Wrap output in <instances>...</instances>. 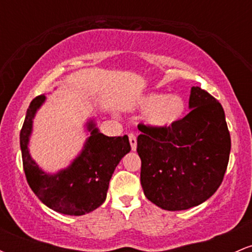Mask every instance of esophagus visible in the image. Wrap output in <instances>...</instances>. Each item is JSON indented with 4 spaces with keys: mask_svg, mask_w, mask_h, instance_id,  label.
I'll return each instance as SVG.
<instances>
[{
    "mask_svg": "<svg viewBox=\"0 0 252 252\" xmlns=\"http://www.w3.org/2000/svg\"><path fill=\"white\" fill-rule=\"evenodd\" d=\"M129 141H130V146H131V149L136 150V147H137V140H136V136L134 134H129Z\"/></svg>",
    "mask_w": 252,
    "mask_h": 252,
    "instance_id": "34e87169",
    "label": "esophagus"
}]
</instances>
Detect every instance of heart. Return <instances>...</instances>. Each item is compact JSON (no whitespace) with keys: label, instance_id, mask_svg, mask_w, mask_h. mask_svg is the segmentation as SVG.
<instances>
[{"label":"heart","instance_id":"heart-1","mask_svg":"<svg viewBox=\"0 0 252 252\" xmlns=\"http://www.w3.org/2000/svg\"><path fill=\"white\" fill-rule=\"evenodd\" d=\"M138 106L147 112L146 121L155 129H166L181 120L186 104L178 94H164L153 92L140 99Z\"/></svg>","mask_w":252,"mask_h":252}]
</instances>
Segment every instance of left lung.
<instances>
[{"instance_id": "left-lung-1", "label": "left lung", "mask_w": 252, "mask_h": 252, "mask_svg": "<svg viewBox=\"0 0 252 252\" xmlns=\"http://www.w3.org/2000/svg\"><path fill=\"white\" fill-rule=\"evenodd\" d=\"M189 109L169 128L138 124L144 195L167 211L190 209L211 198L220 186L230 158L231 137L221 104L193 86Z\"/></svg>"}]
</instances>
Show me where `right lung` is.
I'll list each match as a JSON object with an SVG mask.
<instances>
[{"label":"right lung","instance_id":"1","mask_svg":"<svg viewBox=\"0 0 252 252\" xmlns=\"http://www.w3.org/2000/svg\"><path fill=\"white\" fill-rule=\"evenodd\" d=\"M45 99V94H40L32 100L20 132L26 178L32 190L47 207L63 215L83 216L105 201L112 173L131 149L129 138L126 135L105 136L96 128L94 121H90V137L78 158L56 174L45 173L34 162L28 150L33 118Z\"/></svg>","mask_w":252,"mask_h":252}]
</instances>
